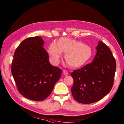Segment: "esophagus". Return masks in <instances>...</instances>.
Returning a JSON list of instances; mask_svg holds the SVG:
<instances>
[{
  "instance_id": "1",
  "label": "esophagus",
  "mask_w": 124,
  "mask_h": 124,
  "mask_svg": "<svg viewBox=\"0 0 124 124\" xmlns=\"http://www.w3.org/2000/svg\"><path fill=\"white\" fill-rule=\"evenodd\" d=\"M63 73L64 75H65V76H68V72L67 71V70H63Z\"/></svg>"
}]
</instances>
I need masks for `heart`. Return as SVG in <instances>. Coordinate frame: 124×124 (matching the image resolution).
Segmentation results:
<instances>
[{
  "label": "heart",
  "instance_id": "heart-1",
  "mask_svg": "<svg viewBox=\"0 0 124 124\" xmlns=\"http://www.w3.org/2000/svg\"><path fill=\"white\" fill-rule=\"evenodd\" d=\"M48 53L52 62L55 64L59 62L62 53H64L65 62L73 68L82 66L92 55V49L79 41L67 38H61L57 44L53 42L49 46Z\"/></svg>",
  "mask_w": 124,
  "mask_h": 124
}]
</instances>
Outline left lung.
Instances as JSON below:
<instances>
[{
  "label": "left lung",
  "instance_id": "obj_1",
  "mask_svg": "<svg viewBox=\"0 0 124 124\" xmlns=\"http://www.w3.org/2000/svg\"><path fill=\"white\" fill-rule=\"evenodd\" d=\"M91 63L71 73L73 79L71 92L79 103L96 102L108 94L112 87L116 63L110 48L99 41Z\"/></svg>",
  "mask_w": 124,
  "mask_h": 124
}]
</instances>
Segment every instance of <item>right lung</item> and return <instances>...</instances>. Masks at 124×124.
<instances>
[{"mask_svg": "<svg viewBox=\"0 0 124 124\" xmlns=\"http://www.w3.org/2000/svg\"><path fill=\"white\" fill-rule=\"evenodd\" d=\"M44 41L36 36L24 39L14 53L12 63L13 77L19 93L35 101L48 97L61 77L62 70L49 62Z\"/></svg>", "mask_w": 124, "mask_h": 124, "instance_id": "1", "label": "right lung"}]
</instances>
